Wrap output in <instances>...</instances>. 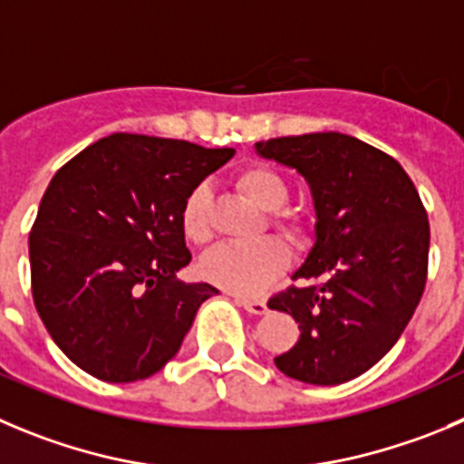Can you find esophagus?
Segmentation results:
<instances>
[{
  "instance_id": "34e87169",
  "label": "esophagus",
  "mask_w": 464,
  "mask_h": 464,
  "mask_svg": "<svg viewBox=\"0 0 464 464\" xmlns=\"http://www.w3.org/2000/svg\"><path fill=\"white\" fill-rule=\"evenodd\" d=\"M236 302H237V304H242V309H245L246 314H252V315L267 314V304L263 300H249V297H237L236 295Z\"/></svg>"
}]
</instances>
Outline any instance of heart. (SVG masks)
I'll list each match as a JSON object with an SVG mask.
<instances>
[{
    "instance_id": "heart-1",
    "label": "heart",
    "mask_w": 464,
    "mask_h": 464,
    "mask_svg": "<svg viewBox=\"0 0 464 464\" xmlns=\"http://www.w3.org/2000/svg\"><path fill=\"white\" fill-rule=\"evenodd\" d=\"M237 192L245 194L254 206L272 212L270 224L291 242H302L306 224L300 215L279 210L288 201V183L275 167L266 162H249L233 176ZM212 197L208 185H194L180 206V227L194 245H206L212 237ZM288 249L275 237H263L252 245H224L201 261V272L208 281L236 295H258L272 279L288 267Z\"/></svg>"
}]
</instances>
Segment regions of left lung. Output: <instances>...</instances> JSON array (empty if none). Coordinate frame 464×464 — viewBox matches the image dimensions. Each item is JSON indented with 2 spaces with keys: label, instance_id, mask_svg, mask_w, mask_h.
Wrapping results in <instances>:
<instances>
[{
  "label": "left lung",
  "instance_id": "8db88e82",
  "mask_svg": "<svg viewBox=\"0 0 464 464\" xmlns=\"http://www.w3.org/2000/svg\"><path fill=\"white\" fill-rule=\"evenodd\" d=\"M256 153L295 169L311 188L314 246L293 279H323L267 302L300 323V341L275 357L306 384L366 373L401 339L423 295L430 227L405 169L341 132L258 141Z\"/></svg>",
  "mask_w": 464,
  "mask_h": 464
}]
</instances>
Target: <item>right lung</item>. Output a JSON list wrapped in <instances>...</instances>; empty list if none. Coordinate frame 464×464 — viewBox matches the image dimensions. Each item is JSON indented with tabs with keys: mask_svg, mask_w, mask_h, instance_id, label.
I'll return each mask as SVG.
<instances>
[{
	"mask_svg": "<svg viewBox=\"0 0 464 464\" xmlns=\"http://www.w3.org/2000/svg\"><path fill=\"white\" fill-rule=\"evenodd\" d=\"M233 153L116 132L54 173L29 233L32 293L82 371L134 382L179 353L198 306L219 293L176 279L192 261L180 206Z\"/></svg>",
	"mask_w": 464,
	"mask_h": 464,
	"instance_id": "1",
	"label": "right lung"
}]
</instances>
